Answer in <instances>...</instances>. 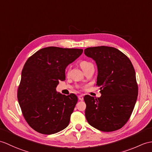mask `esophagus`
Instances as JSON below:
<instances>
[{
  "instance_id": "esophagus-1",
  "label": "esophagus",
  "mask_w": 152,
  "mask_h": 152,
  "mask_svg": "<svg viewBox=\"0 0 152 152\" xmlns=\"http://www.w3.org/2000/svg\"><path fill=\"white\" fill-rule=\"evenodd\" d=\"M78 99L81 101H82L83 100V96H82V95H79L78 96Z\"/></svg>"
}]
</instances>
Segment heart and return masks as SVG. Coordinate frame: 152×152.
Segmentation results:
<instances>
[{"label":"heart","instance_id":"obj_1","mask_svg":"<svg viewBox=\"0 0 152 152\" xmlns=\"http://www.w3.org/2000/svg\"><path fill=\"white\" fill-rule=\"evenodd\" d=\"M92 64L90 62H88L86 61H83L80 63V66L81 68L82 69V70H84L86 68H87V66H89L90 65H91Z\"/></svg>","mask_w":152,"mask_h":152}]
</instances>
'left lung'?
I'll return each instance as SVG.
<instances>
[{
  "label": "left lung",
  "instance_id": "8db88e82",
  "mask_svg": "<svg viewBox=\"0 0 152 152\" xmlns=\"http://www.w3.org/2000/svg\"><path fill=\"white\" fill-rule=\"evenodd\" d=\"M96 62V86L101 96L86 95L85 115L88 123L102 132L121 129L128 122L138 96L135 71L129 59L117 48L106 46L84 50Z\"/></svg>",
  "mask_w": 152,
  "mask_h": 152
}]
</instances>
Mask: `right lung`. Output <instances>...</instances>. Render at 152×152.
<instances>
[{
	"mask_svg": "<svg viewBox=\"0 0 152 152\" xmlns=\"http://www.w3.org/2000/svg\"><path fill=\"white\" fill-rule=\"evenodd\" d=\"M82 52V49L46 47L25 63L17 98L24 118L35 131L51 135L68 126L77 97L57 93L56 87L65 80L66 66Z\"/></svg>",
	"mask_w": 152,
	"mask_h": 152,
	"instance_id": "add662e5",
	"label": "right lung"
}]
</instances>
